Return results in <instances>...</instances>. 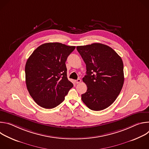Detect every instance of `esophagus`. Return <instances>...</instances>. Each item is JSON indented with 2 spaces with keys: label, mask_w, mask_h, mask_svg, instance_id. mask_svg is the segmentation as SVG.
I'll return each instance as SVG.
<instances>
[{
  "label": "esophagus",
  "mask_w": 149,
  "mask_h": 149,
  "mask_svg": "<svg viewBox=\"0 0 149 149\" xmlns=\"http://www.w3.org/2000/svg\"><path fill=\"white\" fill-rule=\"evenodd\" d=\"M81 79H79V78H78V79H77L76 81H75V82L77 83V84H79L80 82H81Z\"/></svg>",
  "instance_id": "1"
}]
</instances>
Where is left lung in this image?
<instances>
[{
    "label": "left lung",
    "mask_w": 149,
    "mask_h": 149,
    "mask_svg": "<svg viewBox=\"0 0 149 149\" xmlns=\"http://www.w3.org/2000/svg\"><path fill=\"white\" fill-rule=\"evenodd\" d=\"M86 64L82 78L87 90L81 95L83 102L94 111L111 105L120 93L124 77L121 58L111 47L100 43L77 47Z\"/></svg>",
    "instance_id": "8db88e82"
}]
</instances>
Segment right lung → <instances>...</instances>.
<instances>
[{
	"mask_svg": "<svg viewBox=\"0 0 149 149\" xmlns=\"http://www.w3.org/2000/svg\"><path fill=\"white\" fill-rule=\"evenodd\" d=\"M75 47L50 42L38 47L25 65L26 87L40 107L53 109L65 99L73 84L68 79L65 62Z\"/></svg>",
	"mask_w": 149,
	"mask_h": 149,
	"instance_id": "obj_1",
	"label": "right lung"
}]
</instances>
